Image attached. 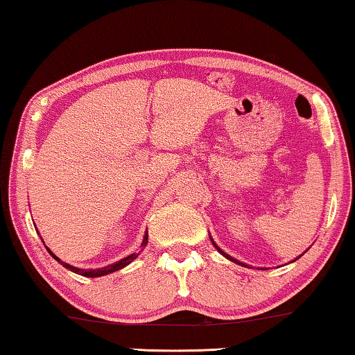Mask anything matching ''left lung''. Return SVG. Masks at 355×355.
Instances as JSON below:
<instances>
[{"label":"left lung","mask_w":355,"mask_h":355,"mask_svg":"<svg viewBox=\"0 0 355 355\" xmlns=\"http://www.w3.org/2000/svg\"><path fill=\"white\" fill-rule=\"evenodd\" d=\"M211 244H214L215 247H216V244H215V242L214 241H211ZM216 250H218L220 253H221V255H223V257H226V258H228V260H231V261H236V263H239V261H237V260H234V258H231L230 255H228V253H225L223 250H220V248L218 247H216ZM239 264H242V266H245V264L244 263H239Z\"/></svg>","instance_id":"left-lung-1"}]
</instances>
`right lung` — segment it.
<instances>
[{
	"mask_svg": "<svg viewBox=\"0 0 355 355\" xmlns=\"http://www.w3.org/2000/svg\"><path fill=\"white\" fill-rule=\"evenodd\" d=\"M146 244H148V232H146L145 237H144V242H141V247H145ZM49 253H51L52 257L55 258L57 261H59V263L62 264L63 268L70 269V271L76 272V274H79V276H84V277H100V276H105V274L119 271V269H123L124 266H127V264H129L130 261H134L135 258L139 257V253H132V255L125 257V258H123V260L116 261V263H113V264H110V266H105V268H100V269H79V268L71 266V264H68V263H63V261L59 260V258H57L52 252H49Z\"/></svg>",
	"mask_w": 355,
	"mask_h": 355,
	"instance_id": "1",
	"label": "right lung"
}]
</instances>
